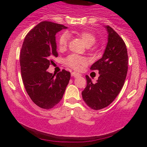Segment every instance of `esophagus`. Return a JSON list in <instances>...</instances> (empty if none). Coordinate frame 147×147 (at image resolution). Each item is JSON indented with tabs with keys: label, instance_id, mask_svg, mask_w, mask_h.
Returning a JSON list of instances; mask_svg holds the SVG:
<instances>
[{
	"label": "esophagus",
	"instance_id": "obj_1",
	"mask_svg": "<svg viewBox=\"0 0 147 147\" xmlns=\"http://www.w3.org/2000/svg\"><path fill=\"white\" fill-rule=\"evenodd\" d=\"M71 76L74 77H79V76H80V74L78 73V72H72L71 73Z\"/></svg>",
	"mask_w": 147,
	"mask_h": 147
}]
</instances>
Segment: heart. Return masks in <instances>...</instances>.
Masks as SVG:
<instances>
[{
    "label": "heart",
    "mask_w": 147,
    "mask_h": 147,
    "mask_svg": "<svg viewBox=\"0 0 147 147\" xmlns=\"http://www.w3.org/2000/svg\"><path fill=\"white\" fill-rule=\"evenodd\" d=\"M78 36L83 40L86 46L90 47L95 43L97 38L93 33L88 31H82L77 33ZM69 40L68 34L66 32H63L60 35L58 38V47L61 50H63L66 48ZM65 63L70 68L75 70H79L86 63L85 59L80 57L76 55H70L65 59Z\"/></svg>",
    "instance_id": "heart-1"
}]
</instances>
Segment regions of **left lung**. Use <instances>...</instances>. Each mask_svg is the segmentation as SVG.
I'll list each match as a JSON object with an SVG mask.
<instances>
[{
    "instance_id": "obj_1",
    "label": "left lung",
    "mask_w": 147,
    "mask_h": 147,
    "mask_svg": "<svg viewBox=\"0 0 147 147\" xmlns=\"http://www.w3.org/2000/svg\"><path fill=\"white\" fill-rule=\"evenodd\" d=\"M109 36L105 51L90 67L98 70L96 83L86 76L87 85L82 91L84 102L93 110L106 107L114 101L124 86L128 71V54L124 41L112 28L106 26Z\"/></svg>"
}]
</instances>
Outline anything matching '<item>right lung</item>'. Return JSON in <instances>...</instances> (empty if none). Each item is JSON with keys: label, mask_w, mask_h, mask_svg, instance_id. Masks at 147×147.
<instances>
[{"label": "right lung", "mask_w": 147, "mask_h": 147, "mask_svg": "<svg viewBox=\"0 0 147 147\" xmlns=\"http://www.w3.org/2000/svg\"><path fill=\"white\" fill-rule=\"evenodd\" d=\"M63 25L42 21L25 36L21 54L20 65L23 84L27 93L36 105L50 109L61 100L70 79L65 70L55 74L47 71L53 59L58 57L56 34Z\"/></svg>", "instance_id": "right-lung-1"}]
</instances>
